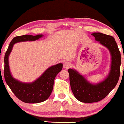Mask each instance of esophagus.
I'll return each instance as SVG.
<instances>
[{"instance_id": "1", "label": "esophagus", "mask_w": 124, "mask_h": 124, "mask_svg": "<svg viewBox=\"0 0 124 124\" xmlns=\"http://www.w3.org/2000/svg\"><path fill=\"white\" fill-rule=\"evenodd\" d=\"M71 66V64L70 63V62H68V61H65L63 63V68L65 69H69Z\"/></svg>"}]
</instances>
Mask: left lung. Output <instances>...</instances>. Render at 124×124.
<instances>
[{
  "mask_svg": "<svg viewBox=\"0 0 124 124\" xmlns=\"http://www.w3.org/2000/svg\"><path fill=\"white\" fill-rule=\"evenodd\" d=\"M95 40L106 46L111 55V70L103 81L92 84L74 69L68 70L71 88L75 97L84 103H93L104 98L114 89L119 79L121 65V54L114 38L101 32L92 34Z\"/></svg>",
  "mask_w": 124,
  "mask_h": 124,
  "instance_id": "1",
  "label": "left lung"
}]
</instances>
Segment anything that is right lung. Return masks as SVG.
I'll return each instance as SVG.
<instances>
[{
  "label": "right lung",
  "instance_id": "1",
  "mask_svg": "<svg viewBox=\"0 0 124 124\" xmlns=\"http://www.w3.org/2000/svg\"><path fill=\"white\" fill-rule=\"evenodd\" d=\"M43 35L35 36L24 35L15 37L8 46L4 57V76L6 83L16 96L27 103H37L46 100L53 90L54 81L57 75L62 70L63 64H57L48 68L41 76L31 83L19 81L12 77L9 67L8 58L13 45L16 43L26 41H35Z\"/></svg>",
  "mask_w": 124,
  "mask_h": 124
}]
</instances>
